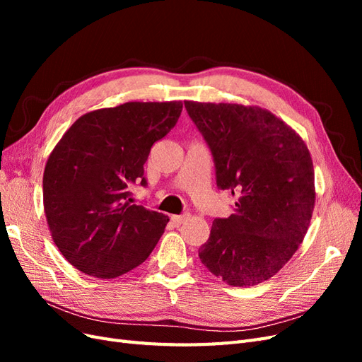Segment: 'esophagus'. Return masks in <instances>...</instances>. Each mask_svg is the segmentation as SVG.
Instances as JSON below:
<instances>
[{
	"label": "esophagus",
	"instance_id": "obj_1",
	"mask_svg": "<svg viewBox=\"0 0 362 362\" xmlns=\"http://www.w3.org/2000/svg\"><path fill=\"white\" fill-rule=\"evenodd\" d=\"M189 214H181V216H178V214H175V216H172L170 218H172V222L173 223H177V225H181V223H184V222H187L189 221Z\"/></svg>",
	"mask_w": 362,
	"mask_h": 362
}]
</instances>
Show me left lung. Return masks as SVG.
Returning a JSON list of instances; mask_svg holds the SVG:
<instances>
[{
  "label": "left lung",
  "instance_id": "left-lung-1",
  "mask_svg": "<svg viewBox=\"0 0 362 362\" xmlns=\"http://www.w3.org/2000/svg\"><path fill=\"white\" fill-rule=\"evenodd\" d=\"M210 146L217 187L238 194L214 218L202 264L233 287L275 276L308 231L315 204L313 158L302 137L257 105L184 101Z\"/></svg>",
  "mask_w": 362,
  "mask_h": 362
}]
</instances>
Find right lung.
Here are the masks:
<instances>
[{
	"label": "right lung",
	"mask_w": 362,
	"mask_h": 362,
	"mask_svg": "<svg viewBox=\"0 0 362 362\" xmlns=\"http://www.w3.org/2000/svg\"><path fill=\"white\" fill-rule=\"evenodd\" d=\"M181 101L125 103L83 115L54 146L43 172V210L71 264L113 279L144 262L169 217L131 204L152 145L178 122Z\"/></svg>",
	"instance_id": "obj_1"
}]
</instances>
